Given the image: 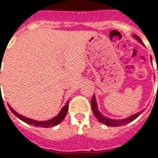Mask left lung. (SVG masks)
Returning a JSON list of instances; mask_svg holds the SVG:
<instances>
[{
  "mask_svg": "<svg viewBox=\"0 0 158 158\" xmlns=\"http://www.w3.org/2000/svg\"><path fill=\"white\" fill-rule=\"evenodd\" d=\"M133 37H134L136 40H138L141 44H143V41H142V40H141L138 35H133ZM157 74H158V70H157ZM91 106H92L93 114H94L95 118H97V119H98L99 122L103 123V124L107 125V126H108V127H119V126H123V125L127 124V123H131L132 121H133L134 119L137 118H138V117L142 113H143V112L141 111L139 112V113H137V114H133V115H132V116L127 117V118H123V119L109 118H107V117L103 116V114L98 111V106H97V102H96V98H95L94 95L93 96L92 100H91Z\"/></svg>",
  "mask_w": 158,
  "mask_h": 158,
  "instance_id": "1",
  "label": "left lung"
}]
</instances>
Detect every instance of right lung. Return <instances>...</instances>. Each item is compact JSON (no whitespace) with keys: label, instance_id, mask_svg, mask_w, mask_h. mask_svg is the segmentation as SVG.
<instances>
[{"label":"right lung","instance_id":"right-lung-1","mask_svg":"<svg viewBox=\"0 0 158 158\" xmlns=\"http://www.w3.org/2000/svg\"><path fill=\"white\" fill-rule=\"evenodd\" d=\"M8 107H9V108L10 109V111L15 114L18 118H20V120H22L23 122L26 123H28V124L33 125L35 127H55V126H56L57 124L60 123L63 121L64 118H65L66 114H67V112H68L69 101H67V103H65V105L62 108V109L60 110V112L59 113V114H58L57 116H55V118H53L50 119V120H48V121H36V120L28 118H26V117L22 116V115H20V114H19L18 113H16L9 104H8Z\"/></svg>","mask_w":158,"mask_h":158}]
</instances>
